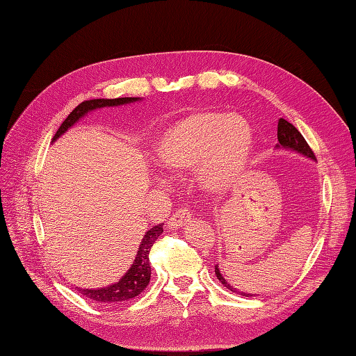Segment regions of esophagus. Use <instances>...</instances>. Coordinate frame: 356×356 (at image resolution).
<instances>
[{"instance_id": "1", "label": "esophagus", "mask_w": 356, "mask_h": 356, "mask_svg": "<svg viewBox=\"0 0 356 356\" xmlns=\"http://www.w3.org/2000/svg\"><path fill=\"white\" fill-rule=\"evenodd\" d=\"M191 217H193V214L190 213V209H186V208H180V209H177L176 213H174V214L170 217L168 226H170L171 229L180 228V226H184L186 222H190V220H191Z\"/></svg>"}]
</instances>
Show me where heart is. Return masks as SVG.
Wrapping results in <instances>:
<instances>
[{"mask_svg":"<svg viewBox=\"0 0 356 356\" xmlns=\"http://www.w3.org/2000/svg\"><path fill=\"white\" fill-rule=\"evenodd\" d=\"M254 131L245 118L199 111L165 130L154 145L157 162L172 172L199 168L208 191L226 193L237 184L251 157Z\"/></svg>","mask_w":356,"mask_h":356,"instance_id":"b5f03b06","label":"heart"}]
</instances>
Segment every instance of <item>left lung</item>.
Instances as JSON below:
<instances>
[{"mask_svg": "<svg viewBox=\"0 0 356 356\" xmlns=\"http://www.w3.org/2000/svg\"><path fill=\"white\" fill-rule=\"evenodd\" d=\"M277 138H278V143H277V148H284V149H291V151H295V153L298 154H303L309 159H312V161H315V154L314 151L311 149V147L307 145V142L305 140L303 136H301V133L295 128L291 122H287L286 119H280L278 120V130H277ZM216 275L217 278L220 280L222 284L225 287H228L229 291L232 292H238L236 287H232L226 280L223 278V275L220 274V270H218V266L216 264ZM241 295H245V297H249L251 293H243V292H238ZM252 297V295H251Z\"/></svg>", "mask_w": 356, "mask_h": 356, "instance_id": "left-lung-1", "label": "left lung"}]
</instances>
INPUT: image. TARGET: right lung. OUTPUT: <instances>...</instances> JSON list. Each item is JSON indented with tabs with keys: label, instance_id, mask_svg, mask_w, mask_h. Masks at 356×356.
I'll use <instances>...</instances> for the list:
<instances>
[{
	"label": "right lung",
	"instance_id": "right-lung-1",
	"mask_svg": "<svg viewBox=\"0 0 356 356\" xmlns=\"http://www.w3.org/2000/svg\"><path fill=\"white\" fill-rule=\"evenodd\" d=\"M136 101H139V97H116V99H92L81 102L78 107L67 116L61 127L58 128V131L53 136L51 142H55L59 136H63L70 127L76 124L81 118H84L88 111H93L102 107H116V105L131 104ZM162 223L153 226V228L145 232L131 268L125 272V275L120 278L119 282L107 287H97V289H79V292L84 295V297L93 301H99V303H120V301H127L138 297L140 292L145 291V287L149 283L151 266L148 254L151 251V246L154 245V241L159 238V236H162Z\"/></svg>",
	"mask_w": 356,
	"mask_h": 356
}]
</instances>
